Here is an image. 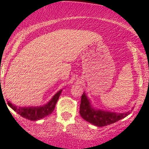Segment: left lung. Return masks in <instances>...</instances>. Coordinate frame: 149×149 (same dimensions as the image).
I'll return each instance as SVG.
<instances>
[{"mask_svg":"<svg viewBox=\"0 0 149 149\" xmlns=\"http://www.w3.org/2000/svg\"><path fill=\"white\" fill-rule=\"evenodd\" d=\"M130 114V112L115 113L97 109L92 105L86 93H83L80 105V115L84 120L98 127H104L115 123Z\"/></svg>","mask_w":149,"mask_h":149,"instance_id":"obj_1","label":"left lung"}]
</instances>
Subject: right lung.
Listing matches in <instances>:
<instances>
[{
    "label": "right lung",
    "instance_id": "right-lung-1",
    "mask_svg": "<svg viewBox=\"0 0 149 149\" xmlns=\"http://www.w3.org/2000/svg\"><path fill=\"white\" fill-rule=\"evenodd\" d=\"M61 93L62 89L58 91L48 103L42 106L18 107L12 104L10 101H8L7 104L13 110H15L17 113L22 116L24 118L31 121L39 120V119L50 115L54 111L55 105L57 102V100H58Z\"/></svg>",
    "mask_w": 149,
    "mask_h": 149
}]
</instances>
